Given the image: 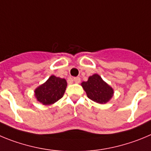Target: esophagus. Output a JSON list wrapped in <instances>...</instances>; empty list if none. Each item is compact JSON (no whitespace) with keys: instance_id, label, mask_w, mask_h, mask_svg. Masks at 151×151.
I'll list each match as a JSON object with an SVG mask.
<instances>
[{"instance_id":"34e87169","label":"esophagus","mask_w":151,"mask_h":151,"mask_svg":"<svg viewBox=\"0 0 151 151\" xmlns=\"http://www.w3.org/2000/svg\"><path fill=\"white\" fill-rule=\"evenodd\" d=\"M73 81H74V82L76 83H79L81 82V78L79 77H74V79H73Z\"/></svg>"}]
</instances>
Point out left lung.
I'll list each match as a JSON object with an SVG mask.
<instances>
[{
  "label": "left lung",
  "instance_id": "1",
  "mask_svg": "<svg viewBox=\"0 0 151 151\" xmlns=\"http://www.w3.org/2000/svg\"><path fill=\"white\" fill-rule=\"evenodd\" d=\"M81 86L89 99L101 104L108 102L114 93L111 86L97 74L89 77L87 81L81 83Z\"/></svg>",
  "mask_w": 151,
  "mask_h": 151
}]
</instances>
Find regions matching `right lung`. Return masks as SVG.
Instances as JSON below:
<instances>
[{
	"label": "right lung",
	"instance_id": "obj_1",
	"mask_svg": "<svg viewBox=\"0 0 151 151\" xmlns=\"http://www.w3.org/2000/svg\"><path fill=\"white\" fill-rule=\"evenodd\" d=\"M66 87L65 79L52 75L45 83L35 89V97L43 105H50L62 99Z\"/></svg>",
	"mask_w": 151,
	"mask_h": 151
}]
</instances>
